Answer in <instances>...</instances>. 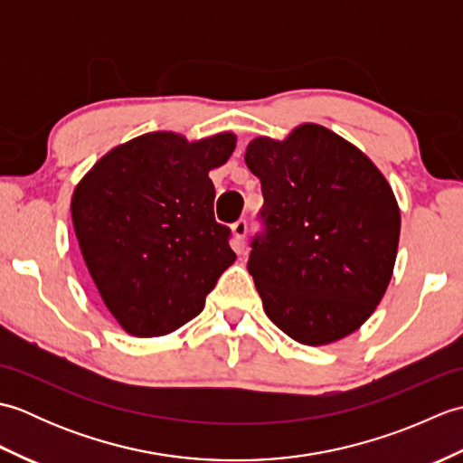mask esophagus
I'll return each mask as SVG.
<instances>
[{
  "label": "esophagus",
  "instance_id": "34e87169",
  "mask_svg": "<svg viewBox=\"0 0 463 463\" xmlns=\"http://www.w3.org/2000/svg\"><path fill=\"white\" fill-rule=\"evenodd\" d=\"M249 224L247 221H237L232 224V234H234V250L239 254L244 250V237H247Z\"/></svg>",
  "mask_w": 463,
  "mask_h": 463
}]
</instances>
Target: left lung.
<instances>
[{
    "instance_id": "left-lung-1",
    "label": "left lung",
    "mask_w": 463,
    "mask_h": 463,
    "mask_svg": "<svg viewBox=\"0 0 463 463\" xmlns=\"http://www.w3.org/2000/svg\"><path fill=\"white\" fill-rule=\"evenodd\" d=\"M244 161L260 179L264 231L249 272L267 317L308 346L336 342L376 310L394 272L400 209L366 155L322 125L259 137Z\"/></svg>"
}]
</instances>
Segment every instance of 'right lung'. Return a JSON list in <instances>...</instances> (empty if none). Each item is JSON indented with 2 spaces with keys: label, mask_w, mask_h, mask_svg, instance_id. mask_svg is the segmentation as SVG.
Returning a JSON list of instances; mask_svg holds the SVG:
<instances>
[{
  "label": "right lung",
  "mask_w": 463,
  "mask_h": 463,
  "mask_svg": "<svg viewBox=\"0 0 463 463\" xmlns=\"http://www.w3.org/2000/svg\"><path fill=\"white\" fill-rule=\"evenodd\" d=\"M234 146L232 133L194 143L146 133L101 156L75 186L81 254L125 332L153 338L181 328L237 259L231 229L214 221L209 179Z\"/></svg>",
  "instance_id": "obj_1"
}]
</instances>
